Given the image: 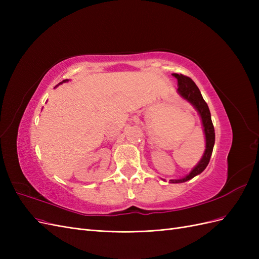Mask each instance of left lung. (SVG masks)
<instances>
[{
    "label": "left lung",
    "mask_w": 259,
    "mask_h": 259,
    "mask_svg": "<svg viewBox=\"0 0 259 259\" xmlns=\"http://www.w3.org/2000/svg\"><path fill=\"white\" fill-rule=\"evenodd\" d=\"M173 75L178 81L177 92L179 95L187 101H189V103L195 108V110L199 112L202 120L203 130H204L205 142H206L204 154H203L202 159L198 163V165L195 166L186 177L182 179L170 180L171 184H178V183H185L187 180H190L194 176L201 174L202 171L206 168L207 164L210 160V155H211V152H213V148L215 144V130H214L213 122H211L208 106L205 103V100L203 99L198 86L195 85V83L190 79V77H188L186 75L177 74V73H173Z\"/></svg>",
    "instance_id": "8db88e82"
}]
</instances>
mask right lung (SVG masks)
I'll return each instance as SVG.
<instances>
[{
  "label": "right lung",
  "mask_w": 259,
  "mask_h": 259,
  "mask_svg": "<svg viewBox=\"0 0 259 259\" xmlns=\"http://www.w3.org/2000/svg\"><path fill=\"white\" fill-rule=\"evenodd\" d=\"M67 81H69V80H64V81H62V82H60L59 84H61V83H64V82H67Z\"/></svg>",
  "instance_id": "right-lung-1"
}]
</instances>
